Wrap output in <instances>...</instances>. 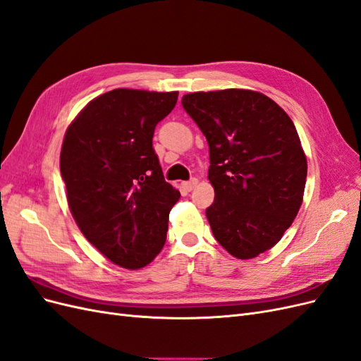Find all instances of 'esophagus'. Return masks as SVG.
Returning <instances> with one entry per match:
<instances>
[{
	"mask_svg": "<svg viewBox=\"0 0 361 361\" xmlns=\"http://www.w3.org/2000/svg\"><path fill=\"white\" fill-rule=\"evenodd\" d=\"M199 183V180L197 179H191V180H188V182H183V188L187 190V191H192L194 188H195V185Z\"/></svg>",
	"mask_w": 361,
	"mask_h": 361,
	"instance_id": "1",
	"label": "esophagus"
}]
</instances>
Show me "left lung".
Wrapping results in <instances>:
<instances>
[{
	"label": "left lung",
	"mask_w": 361,
	"mask_h": 361,
	"mask_svg": "<svg viewBox=\"0 0 361 361\" xmlns=\"http://www.w3.org/2000/svg\"><path fill=\"white\" fill-rule=\"evenodd\" d=\"M182 106L209 145L215 239L238 259L259 256L302 203L307 159L293 122L268 96L243 89L185 94Z\"/></svg>",
	"instance_id": "obj_1"
}]
</instances>
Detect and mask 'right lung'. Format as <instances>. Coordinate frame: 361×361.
<instances>
[{
  "label": "right lung",
  "mask_w": 361,
  "mask_h": 361,
  "mask_svg": "<svg viewBox=\"0 0 361 361\" xmlns=\"http://www.w3.org/2000/svg\"><path fill=\"white\" fill-rule=\"evenodd\" d=\"M178 92L116 89L87 104L63 140L60 170L80 231L113 264L143 268L166 244L180 192L152 147Z\"/></svg>",
  "instance_id": "add662e5"
}]
</instances>
